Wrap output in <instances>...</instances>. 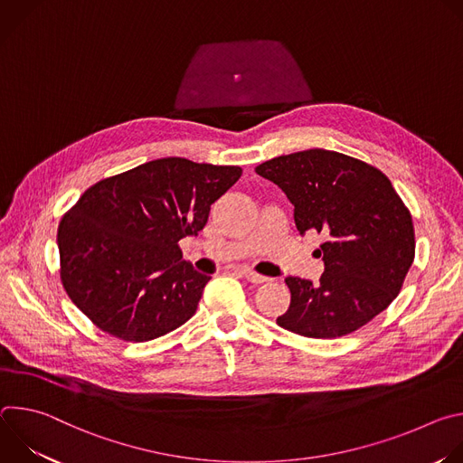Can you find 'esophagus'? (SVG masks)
I'll return each instance as SVG.
<instances>
[{
    "instance_id": "obj_1",
    "label": "esophagus",
    "mask_w": 463,
    "mask_h": 463,
    "mask_svg": "<svg viewBox=\"0 0 463 463\" xmlns=\"http://www.w3.org/2000/svg\"><path fill=\"white\" fill-rule=\"evenodd\" d=\"M240 273L250 282V284H263V282H269V279L268 277H261V275H258V273H254L252 269H247V268H243V269H240Z\"/></svg>"
}]
</instances>
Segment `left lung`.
Instances as JSON below:
<instances>
[{
  "label": "left lung",
  "mask_w": 463,
  "mask_h": 463,
  "mask_svg": "<svg viewBox=\"0 0 463 463\" xmlns=\"http://www.w3.org/2000/svg\"><path fill=\"white\" fill-rule=\"evenodd\" d=\"M295 207L300 234L322 232L318 284L288 277L289 309L279 326L311 339L348 335L398 297L414 261L412 216L390 179L372 165L322 148L256 166Z\"/></svg>",
  "instance_id": "1"
}]
</instances>
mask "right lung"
Instances as JSON below:
<instances>
[{
  "instance_id": "1",
  "label": "right lung",
  "mask_w": 463,
  "mask_h": 463,
  "mask_svg": "<svg viewBox=\"0 0 463 463\" xmlns=\"http://www.w3.org/2000/svg\"><path fill=\"white\" fill-rule=\"evenodd\" d=\"M240 166L148 161L90 186L58 227L60 279L102 332L129 343L166 335L197 309L211 277L183 260Z\"/></svg>"
}]
</instances>
